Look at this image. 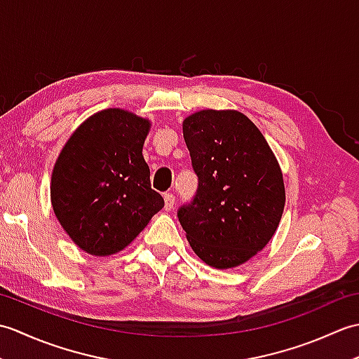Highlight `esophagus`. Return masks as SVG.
Masks as SVG:
<instances>
[{
	"label": "esophagus",
	"instance_id": "1",
	"mask_svg": "<svg viewBox=\"0 0 359 359\" xmlns=\"http://www.w3.org/2000/svg\"><path fill=\"white\" fill-rule=\"evenodd\" d=\"M174 203H175V197L171 193H166L165 194V210L166 211H171L174 208Z\"/></svg>",
	"mask_w": 359,
	"mask_h": 359
}]
</instances>
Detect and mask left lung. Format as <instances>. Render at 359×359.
Here are the masks:
<instances>
[{
	"label": "left lung",
	"mask_w": 359,
	"mask_h": 359,
	"mask_svg": "<svg viewBox=\"0 0 359 359\" xmlns=\"http://www.w3.org/2000/svg\"><path fill=\"white\" fill-rule=\"evenodd\" d=\"M184 139L199 187L179 208V222L205 264L233 269L278 230L285 205L279 163L256 125L238 111L193 114L184 120Z\"/></svg>",
	"instance_id": "obj_1"
}]
</instances>
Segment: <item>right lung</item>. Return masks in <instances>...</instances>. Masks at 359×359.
Returning a JSON list of instances; mask_svg holds the SVG:
<instances>
[{
    "label": "right lung",
    "instance_id": "right-lung-1",
    "mask_svg": "<svg viewBox=\"0 0 359 359\" xmlns=\"http://www.w3.org/2000/svg\"><path fill=\"white\" fill-rule=\"evenodd\" d=\"M149 120L118 108L75 129L52 172L58 222L83 251L109 256L129 245L163 208L142 154Z\"/></svg>",
    "mask_w": 359,
    "mask_h": 359
}]
</instances>
